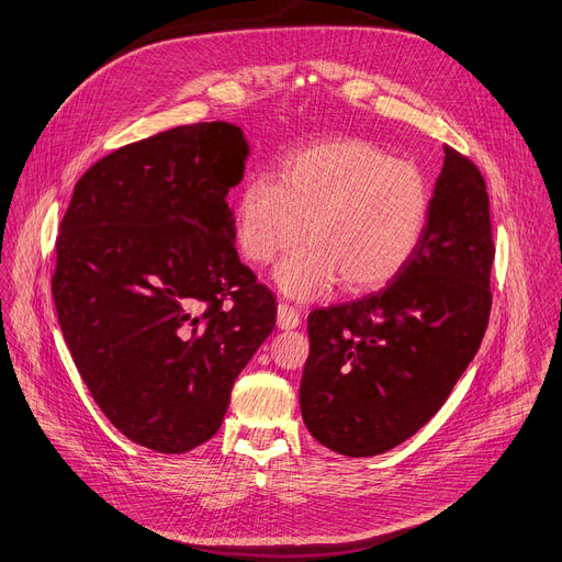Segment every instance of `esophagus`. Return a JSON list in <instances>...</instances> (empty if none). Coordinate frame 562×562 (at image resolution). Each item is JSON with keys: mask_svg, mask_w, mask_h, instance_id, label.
I'll list each match as a JSON object with an SVG mask.
<instances>
[{"mask_svg": "<svg viewBox=\"0 0 562 562\" xmlns=\"http://www.w3.org/2000/svg\"><path fill=\"white\" fill-rule=\"evenodd\" d=\"M301 324V315H299V310L294 307V305H289V303H278V326L280 328H296Z\"/></svg>", "mask_w": 562, "mask_h": 562, "instance_id": "esophagus-1", "label": "esophagus"}]
</instances>
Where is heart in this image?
<instances>
[{
	"instance_id": "b5f03b06",
	"label": "heart",
	"mask_w": 562,
	"mask_h": 562,
	"mask_svg": "<svg viewBox=\"0 0 562 562\" xmlns=\"http://www.w3.org/2000/svg\"><path fill=\"white\" fill-rule=\"evenodd\" d=\"M430 182L414 161L359 136L326 138L289 155L278 182L249 180L236 201L243 255L270 263L307 238L276 273L284 294L317 299L340 280L347 294L401 276L424 238Z\"/></svg>"
}]
</instances>
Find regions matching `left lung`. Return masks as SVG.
Returning <instances> with one entry per match:
<instances>
[{
    "instance_id": "1",
    "label": "left lung",
    "mask_w": 562,
    "mask_h": 562,
    "mask_svg": "<svg viewBox=\"0 0 562 562\" xmlns=\"http://www.w3.org/2000/svg\"><path fill=\"white\" fill-rule=\"evenodd\" d=\"M493 255L484 176L445 145L424 238L401 276L307 315L301 412L317 442L359 459L430 422L486 334Z\"/></svg>"
}]
</instances>
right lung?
I'll return each mask as SVG.
<instances>
[{"instance_id": "1", "label": "right lung", "mask_w": 562, "mask_h": 562, "mask_svg": "<svg viewBox=\"0 0 562 562\" xmlns=\"http://www.w3.org/2000/svg\"><path fill=\"white\" fill-rule=\"evenodd\" d=\"M245 157L240 127L220 120L122 145L80 176L59 224L61 336L109 422L159 453L213 438L276 326L226 203Z\"/></svg>"}]
</instances>
